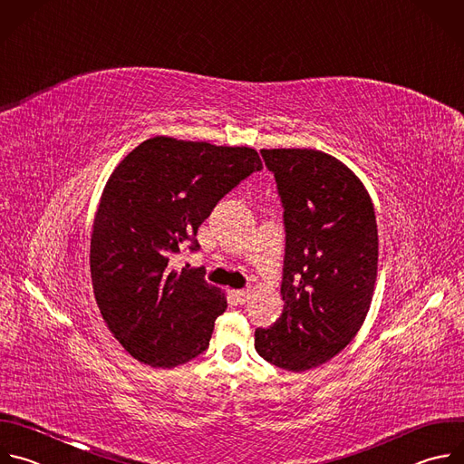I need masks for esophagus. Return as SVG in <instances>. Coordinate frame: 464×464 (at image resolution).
I'll use <instances>...</instances> for the list:
<instances>
[{"mask_svg":"<svg viewBox=\"0 0 464 464\" xmlns=\"http://www.w3.org/2000/svg\"><path fill=\"white\" fill-rule=\"evenodd\" d=\"M232 296L237 304H245L248 298H250V291L248 289H243V291H232Z\"/></svg>","mask_w":464,"mask_h":464,"instance_id":"obj_1","label":"esophagus"}]
</instances>
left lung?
<instances>
[{
  "instance_id": "1",
  "label": "left lung",
  "mask_w": 464,
  "mask_h": 464,
  "mask_svg": "<svg viewBox=\"0 0 464 464\" xmlns=\"http://www.w3.org/2000/svg\"><path fill=\"white\" fill-rule=\"evenodd\" d=\"M284 207V313L256 329V351L302 373L338 354L372 305L379 232L372 198L338 159L318 150H261Z\"/></svg>"
}]
</instances>
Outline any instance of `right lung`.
Wrapping results in <instances>:
<instances>
[{
	"label": "right lung",
	"instance_id": "obj_1",
	"mask_svg": "<svg viewBox=\"0 0 464 464\" xmlns=\"http://www.w3.org/2000/svg\"><path fill=\"white\" fill-rule=\"evenodd\" d=\"M263 168L252 148L153 137L111 173L92 223L91 280L101 314L139 362L171 369L208 349L227 309L199 268H169L214 207Z\"/></svg>",
	"mask_w": 464,
	"mask_h": 464
}]
</instances>
